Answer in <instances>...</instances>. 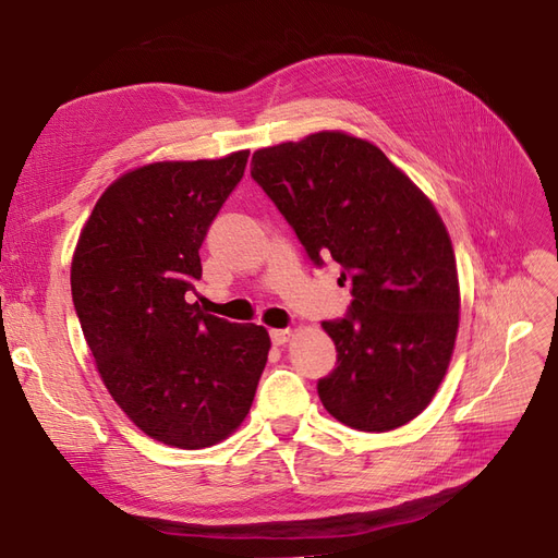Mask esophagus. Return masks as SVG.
<instances>
[{
	"label": "esophagus",
	"mask_w": 558,
	"mask_h": 558,
	"mask_svg": "<svg viewBox=\"0 0 558 558\" xmlns=\"http://www.w3.org/2000/svg\"><path fill=\"white\" fill-rule=\"evenodd\" d=\"M269 337H272V342L275 344H286V342H289L291 340V337H293V330L291 328H277V330H272V332H269Z\"/></svg>",
	"instance_id": "34e87169"
}]
</instances>
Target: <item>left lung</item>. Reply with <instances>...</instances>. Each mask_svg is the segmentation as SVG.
<instances>
[{
	"instance_id": "left-lung-1",
	"label": "left lung",
	"mask_w": 558,
	"mask_h": 558,
	"mask_svg": "<svg viewBox=\"0 0 558 558\" xmlns=\"http://www.w3.org/2000/svg\"><path fill=\"white\" fill-rule=\"evenodd\" d=\"M251 177L289 221L310 260L340 263L353 295L324 320L337 367L318 379L342 424L384 433L428 408L459 332V275L430 199L365 140L316 132L253 154Z\"/></svg>"
}]
</instances>
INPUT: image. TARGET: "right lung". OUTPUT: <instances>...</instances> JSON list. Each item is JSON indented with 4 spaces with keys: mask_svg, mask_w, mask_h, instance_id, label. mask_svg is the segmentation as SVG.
<instances>
[{
    "mask_svg": "<svg viewBox=\"0 0 558 558\" xmlns=\"http://www.w3.org/2000/svg\"><path fill=\"white\" fill-rule=\"evenodd\" d=\"M248 150L221 160L154 162L116 179L81 230L72 300L99 377L154 440L211 447L251 410L269 335L185 300L199 246L244 177Z\"/></svg>",
    "mask_w": 558,
    "mask_h": 558,
    "instance_id": "1",
    "label": "right lung"
}]
</instances>
